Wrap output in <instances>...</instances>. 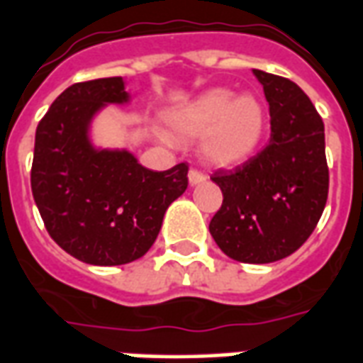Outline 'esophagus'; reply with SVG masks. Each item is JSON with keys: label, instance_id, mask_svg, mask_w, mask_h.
Returning <instances> with one entry per match:
<instances>
[{"label": "esophagus", "instance_id": "1", "mask_svg": "<svg viewBox=\"0 0 363 363\" xmlns=\"http://www.w3.org/2000/svg\"><path fill=\"white\" fill-rule=\"evenodd\" d=\"M206 179L207 177L198 169H190V173H188V182H190V186H198L201 182H206Z\"/></svg>", "mask_w": 363, "mask_h": 363}]
</instances>
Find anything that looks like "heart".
Returning a JSON list of instances; mask_svg holds the SVG:
<instances>
[{
    "instance_id": "heart-1",
    "label": "heart",
    "mask_w": 363,
    "mask_h": 363,
    "mask_svg": "<svg viewBox=\"0 0 363 363\" xmlns=\"http://www.w3.org/2000/svg\"><path fill=\"white\" fill-rule=\"evenodd\" d=\"M169 125L188 138H201V156L218 167H236L261 145L267 112L251 93L213 87L169 114Z\"/></svg>"
}]
</instances>
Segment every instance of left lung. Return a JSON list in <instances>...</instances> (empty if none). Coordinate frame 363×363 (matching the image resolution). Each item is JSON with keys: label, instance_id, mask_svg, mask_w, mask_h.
Instances as JSON below:
<instances>
[{"label": "left lung", "instance_id": "left-lung-1", "mask_svg": "<svg viewBox=\"0 0 363 363\" xmlns=\"http://www.w3.org/2000/svg\"><path fill=\"white\" fill-rule=\"evenodd\" d=\"M270 108L264 150L234 171H217L223 206L209 223L220 251L238 262L267 264L303 245L328 201L323 121L304 91L287 77L253 70Z\"/></svg>", "mask_w": 363, "mask_h": 363}]
</instances>
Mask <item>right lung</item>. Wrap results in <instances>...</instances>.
<instances>
[{
	"mask_svg": "<svg viewBox=\"0 0 363 363\" xmlns=\"http://www.w3.org/2000/svg\"><path fill=\"white\" fill-rule=\"evenodd\" d=\"M123 77L74 83L35 129L32 194L49 236L95 267L140 259L156 242L163 215L188 186V165H140L127 148H102L93 120L108 104H129Z\"/></svg>",
	"mask_w": 363,
	"mask_h": 363,
	"instance_id": "1",
	"label": "right lung"
}]
</instances>
